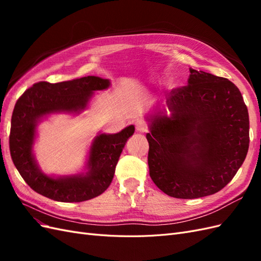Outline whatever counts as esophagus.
I'll list each match as a JSON object with an SVG mask.
<instances>
[{"label": "esophagus", "instance_id": "obj_1", "mask_svg": "<svg viewBox=\"0 0 261 261\" xmlns=\"http://www.w3.org/2000/svg\"><path fill=\"white\" fill-rule=\"evenodd\" d=\"M135 126H136L137 132H139V133H145L148 129V126L144 121H136Z\"/></svg>", "mask_w": 261, "mask_h": 261}]
</instances>
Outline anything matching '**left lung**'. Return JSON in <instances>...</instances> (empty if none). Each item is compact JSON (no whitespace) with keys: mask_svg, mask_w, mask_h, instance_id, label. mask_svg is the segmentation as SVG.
<instances>
[{"mask_svg":"<svg viewBox=\"0 0 261 261\" xmlns=\"http://www.w3.org/2000/svg\"><path fill=\"white\" fill-rule=\"evenodd\" d=\"M189 72L187 85L173 89L167 100L171 115L150 116L146 136L150 177L180 199L221 191L249 147L248 110L238 87L202 70Z\"/></svg>","mask_w":261,"mask_h":261,"instance_id":"left-lung-1","label":"left lung"}]
</instances>
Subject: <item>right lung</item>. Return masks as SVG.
<instances>
[{
	"label": "right lung",
	"instance_id": "1",
	"mask_svg": "<svg viewBox=\"0 0 261 261\" xmlns=\"http://www.w3.org/2000/svg\"><path fill=\"white\" fill-rule=\"evenodd\" d=\"M109 86V80L97 76L57 84L40 82L17 100L12 115L10 151L19 174L35 192L57 201L81 202L101 195L111 184L118 158L135 132L133 125L117 134H100L93 139L86 174L48 176L38 168L33 154L36 126L40 118L58 112L80 113L86 109L93 91Z\"/></svg>",
	"mask_w": 261,
	"mask_h": 261
}]
</instances>
